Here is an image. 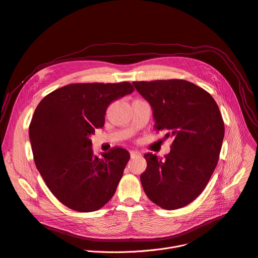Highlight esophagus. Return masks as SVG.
I'll return each mask as SVG.
<instances>
[{
	"mask_svg": "<svg viewBox=\"0 0 258 258\" xmlns=\"http://www.w3.org/2000/svg\"><path fill=\"white\" fill-rule=\"evenodd\" d=\"M131 155L132 156H141V152L138 151V150H132Z\"/></svg>",
	"mask_w": 258,
	"mask_h": 258,
	"instance_id": "esophagus-1",
	"label": "esophagus"
}]
</instances>
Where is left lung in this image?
Wrapping results in <instances>:
<instances>
[{"label": "left lung", "mask_w": 258, "mask_h": 258, "mask_svg": "<svg viewBox=\"0 0 258 258\" xmlns=\"http://www.w3.org/2000/svg\"><path fill=\"white\" fill-rule=\"evenodd\" d=\"M133 85L152 107L154 128L173 138L165 158L146 153L141 183L157 206L176 210L205 189L218 162L224 123L215 100L198 85L182 79L135 81Z\"/></svg>", "instance_id": "obj_1"}]
</instances>
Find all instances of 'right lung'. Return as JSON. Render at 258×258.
<instances>
[{
    "label": "right lung",
    "instance_id": "add662e5",
    "mask_svg": "<svg viewBox=\"0 0 258 258\" xmlns=\"http://www.w3.org/2000/svg\"><path fill=\"white\" fill-rule=\"evenodd\" d=\"M134 90L128 82L74 83L50 92L37 106L29 127L34 160L50 191L68 208L92 212L114 196L131 155L115 147L95 156L89 136L104 126L110 103Z\"/></svg>",
    "mask_w": 258,
    "mask_h": 258
}]
</instances>
